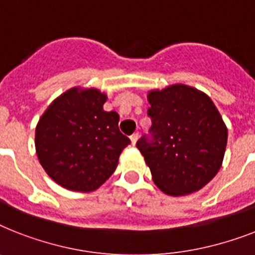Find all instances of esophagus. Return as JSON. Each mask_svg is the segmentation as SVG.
Segmentation results:
<instances>
[{"label":"esophagus","mask_w":255,"mask_h":255,"mask_svg":"<svg viewBox=\"0 0 255 255\" xmlns=\"http://www.w3.org/2000/svg\"><path fill=\"white\" fill-rule=\"evenodd\" d=\"M138 140V133H133L131 136V142H132V145H136V142H137Z\"/></svg>","instance_id":"34e87169"}]
</instances>
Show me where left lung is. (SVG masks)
I'll list each match as a JSON object with an SVG mask.
<instances>
[{
  "instance_id": "1",
  "label": "left lung",
  "mask_w": 255,
  "mask_h": 255,
  "mask_svg": "<svg viewBox=\"0 0 255 255\" xmlns=\"http://www.w3.org/2000/svg\"><path fill=\"white\" fill-rule=\"evenodd\" d=\"M153 141L136 142L163 194L183 196L214 179L224 160L228 128L212 99L183 84L149 90Z\"/></svg>"
}]
</instances>
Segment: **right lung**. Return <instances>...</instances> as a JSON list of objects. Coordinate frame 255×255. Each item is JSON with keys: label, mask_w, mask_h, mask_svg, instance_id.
Here are the masks:
<instances>
[{"label": "right lung", "mask_w": 255, "mask_h": 255, "mask_svg": "<svg viewBox=\"0 0 255 255\" xmlns=\"http://www.w3.org/2000/svg\"><path fill=\"white\" fill-rule=\"evenodd\" d=\"M107 94L76 86L47 107L35 129L39 162L61 187L78 192L99 188L131 144L118 127L119 115L105 111Z\"/></svg>", "instance_id": "1"}]
</instances>
